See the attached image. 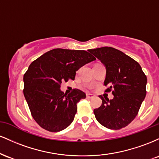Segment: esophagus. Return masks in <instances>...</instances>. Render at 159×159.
I'll return each instance as SVG.
<instances>
[{
	"instance_id": "34e87169",
	"label": "esophagus",
	"mask_w": 159,
	"mask_h": 159,
	"mask_svg": "<svg viewBox=\"0 0 159 159\" xmlns=\"http://www.w3.org/2000/svg\"><path fill=\"white\" fill-rule=\"evenodd\" d=\"M93 97H94L93 95L90 94V93H87V98H93Z\"/></svg>"
}]
</instances>
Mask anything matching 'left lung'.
Here are the masks:
<instances>
[{
  "mask_svg": "<svg viewBox=\"0 0 159 159\" xmlns=\"http://www.w3.org/2000/svg\"><path fill=\"white\" fill-rule=\"evenodd\" d=\"M89 52L102 62L106 69L104 84L106 92L113 90L114 98L102 100V105L94 109L96 119L110 129L127 126L135 118L145 98L147 76L141 66L130 57L111 47L90 49Z\"/></svg>",
  "mask_w": 159,
  "mask_h": 159,
  "instance_id": "1",
  "label": "left lung"
}]
</instances>
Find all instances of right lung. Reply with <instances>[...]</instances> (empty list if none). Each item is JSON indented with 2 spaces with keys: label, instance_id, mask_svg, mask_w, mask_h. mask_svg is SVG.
Wrapping results in <instances>:
<instances>
[{
  "label": "right lung",
  "instance_id": "right-lung-1",
  "mask_svg": "<svg viewBox=\"0 0 159 159\" xmlns=\"http://www.w3.org/2000/svg\"><path fill=\"white\" fill-rule=\"evenodd\" d=\"M84 50L56 48L45 53L29 66L24 75V96L30 112L42 128L60 132L74 120L77 103L86 98L83 91L75 89L64 94L63 81L74 80L76 71L96 61Z\"/></svg>",
  "mask_w": 159,
  "mask_h": 159
}]
</instances>
